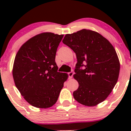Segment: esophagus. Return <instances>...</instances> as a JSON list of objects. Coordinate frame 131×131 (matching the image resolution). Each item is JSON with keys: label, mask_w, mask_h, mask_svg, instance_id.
<instances>
[{"label": "esophagus", "mask_w": 131, "mask_h": 131, "mask_svg": "<svg viewBox=\"0 0 131 131\" xmlns=\"http://www.w3.org/2000/svg\"><path fill=\"white\" fill-rule=\"evenodd\" d=\"M73 74H74L73 72H68V78H69V79H72V77H73Z\"/></svg>", "instance_id": "esophagus-1"}]
</instances>
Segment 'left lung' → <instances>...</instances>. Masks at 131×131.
Segmentation results:
<instances>
[{"label":"left lung","instance_id":"left-lung-1","mask_svg":"<svg viewBox=\"0 0 131 131\" xmlns=\"http://www.w3.org/2000/svg\"><path fill=\"white\" fill-rule=\"evenodd\" d=\"M63 43L73 50L77 59L73 77L79 88L73 92L74 99L88 106L103 102L119 75V60L113 46L97 32L85 29L67 34Z\"/></svg>","mask_w":131,"mask_h":131}]
</instances>
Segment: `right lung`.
Returning <instances> with one entry per match:
<instances>
[{
    "label": "right lung",
    "instance_id": "1",
    "mask_svg": "<svg viewBox=\"0 0 131 131\" xmlns=\"http://www.w3.org/2000/svg\"><path fill=\"white\" fill-rule=\"evenodd\" d=\"M63 35L46 32L31 38L16 55L13 76L17 89L32 106L47 108L57 101L65 73L58 72L56 51Z\"/></svg>",
    "mask_w": 131,
    "mask_h": 131
}]
</instances>
